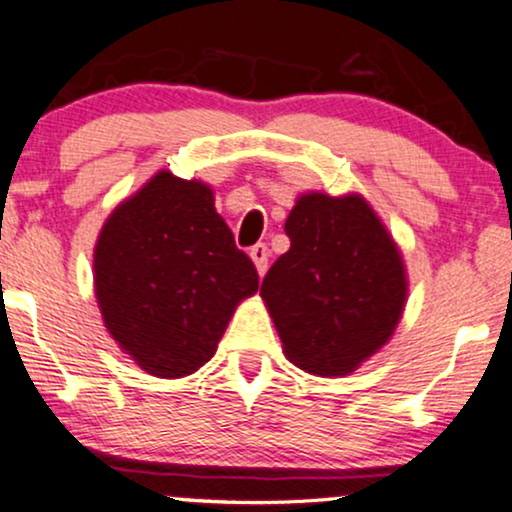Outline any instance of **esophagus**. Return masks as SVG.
<instances>
[{"label": "esophagus", "mask_w": 512, "mask_h": 512, "mask_svg": "<svg viewBox=\"0 0 512 512\" xmlns=\"http://www.w3.org/2000/svg\"><path fill=\"white\" fill-rule=\"evenodd\" d=\"M250 257H252V262H255L257 274L264 276V271H267V264H269V248H267V245H264V243L252 245Z\"/></svg>", "instance_id": "34e87169"}]
</instances>
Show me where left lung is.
Instances as JSON below:
<instances>
[{
    "label": "left lung",
    "instance_id": "obj_1",
    "mask_svg": "<svg viewBox=\"0 0 512 512\" xmlns=\"http://www.w3.org/2000/svg\"><path fill=\"white\" fill-rule=\"evenodd\" d=\"M290 250L260 295L286 357L314 375H347L390 340L406 302L397 245L361 196L307 193L286 219Z\"/></svg>",
    "mask_w": 512,
    "mask_h": 512
}]
</instances>
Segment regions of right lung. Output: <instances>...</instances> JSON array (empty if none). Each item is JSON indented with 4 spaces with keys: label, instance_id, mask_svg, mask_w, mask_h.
<instances>
[{
    "label": "right lung",
    "instance_id": "right-lung-1",
    "mask_svg": "<svg viewBox=\"0 0 512 512\" xmlns=\"http://www.w3.org/2000/svg\"><path fill=\"white\" fill-rule=\"evenodd\" d=\"M94 286L129 357L158 378H181L215 357L260 276L217 215L210 186L158 172L103 224Z\"/></svg>",
    "mask_w": 512,
    "mask_h": 512
}]
</instances>
